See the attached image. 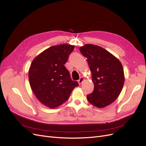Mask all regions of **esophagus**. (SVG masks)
I'll use <instances>...</instances> for the list:
<instances>
[{"label": "esophagus", "instance_id": "esophagus-1", "mask_svg": "<svg viewBox=\"0 0 146 146\" xmlns=\"http://www.w3.org/2000/svg\"><path fill=\"white\" fill-rule=\"evenodd\" d=\"M84 78H83V77H81L80 78V80H78V83H79V84L80 85H81L82 83V82L84 81Z\"/></svg>", "mask_w": 146, "mask_h": 146}]
</instances>
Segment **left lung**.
<instances>
[{"label": "left lung", "mask_w": 146, "mask_h": 146, "mask_svg": "<svg viewBox=\"0 0 146 146\" xmlns=\"http://www.w3.org/2000/svg\"><path fill=\"white\" fill-rule=\"evenodd\" d=\"M80 50L87 59L94 84L92 93L87 95V100L98 108L110 105L118 98L123 86L125 76L121 62L97 45L86 44Z\"/></svg>", "instance_id": "left-lung-1"}]
</instances>
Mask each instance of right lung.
Returning <instances> with one entry per match:
<instances>
[{"label": "right lung", "instance_id": "add662e5", "mask_svg": "<svg viewBox=\"0 0 146 146\" xmlns=\"http://www.w3.org/2000/svg\"><path fill=\"white\" fill-rule=\"evenodd\" d=\"M74 46L62 44L44 50L33 60L29 71V83L38 100L49 108L65 102L78 82L71 79L64 66Z\"/></svg>", "mask_w": 146, "mask_h": 146}]
</instances>
